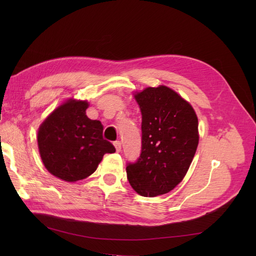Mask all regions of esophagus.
Here are the masks:
<instances>
[{
  "label": "esophagus",
  "instance_id": "esophagus-1",
  "mask_svg": "<svg viewBox=\"0 0 256 256\" xmlns=\"http://www.w3.org/2000/svg\"><path fill=\"white\" fill-rule=\"evenodd\" d=\"M114 146H115V148H116V152H120V150H122V143L120 141H116V142H114Z\"/></svg>",
  "mask_w": 256,
  "mask_h": 256
}]
</instances>
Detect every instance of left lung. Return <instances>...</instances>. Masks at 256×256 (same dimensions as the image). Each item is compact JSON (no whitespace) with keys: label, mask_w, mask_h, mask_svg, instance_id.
Masks as SVG:
<instances>
[{"label":"left lung","mask_w":256,"mask_h":256,"mask_svg":"<svg viewBox=\"0 0 256 256\" xmlns=\"http://www.w3.org/2000/svg\"><path fill=\"white\" fill-rule=\"evenodd\" d=\"M142 113V150L128 164L129 184L142 196L173 190L187 173L198 144V116L176 92L160 85L134 95Z\"/></svg>","instance_id":"1"}]
</instances>
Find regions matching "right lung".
I'll list each match as a JSON object with an SVG mask.
<instances>
[{
    "label": "right lung",
    "instance_id": "obj_1",
    "mask_svg": "<svg viewBox=\"0 0 256 256\" xmlns=\"http://www.w3.org/2000/svg\"><path fill=\"white\" fill-rule=\"evenodd\" d=\"M88 108V102L69 99L38 129V148L46 168L65 182L86 178L96 171L104 154L115 152L102 136V124L86 116Z\"/></svg>",
    "mask_w": 256,
    "mask_h": 256
}]
</instances>
